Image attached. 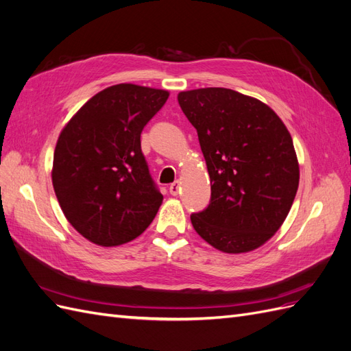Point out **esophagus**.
Returning a JSON list of instances; mask_svg holds the SVG:
<instances>
[{"mask_svg": "<svg viewBox=\"0 0 351 351\" xmlns=\"http://www.w3.org/2000/svg\"><path fill=\"white\" fill-rule=\"evenodd\" d=\"M168 190H169V195L177 196L178 192H180V183H178V182H174L171 186H169Z\"/></svg>", "mask_w": 351, "mask_h": 351, "instance_id": "34e87169", "label": "esophagus"}]
</instances>
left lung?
I'll return each mask as SVG.
<instances>
[{"label": "left lung", "mask_w": 351, "mask_h": 351, "mask_svg": "<svg viewBox=\"0 0 351 351\" xmlns=\"http://www.w3.org/2000/svg\"><path fill=\"white\" fill-rule=\"evenodd\" d=\"M210 177L208 208L190 215L197 234L226 253L258 249L282 226L299 187L293 139L267 104L226 88L178 93Z\"/></svg>", "instance_id": "obj_1"}]
</instances>
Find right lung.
<instances>
[{"label":"right lung","instance_id":"obj_1","mask_svg":"<svg viewBox=\"0 0 351 351\" xmlns=\"http://www.w3.org/2000/svg\"><path fill=\"white\" fill-rule=\"evenodd\" d=\"M169 93L121 83L92 97L62 129L52 186L74 230L99 246L132 241L162 204L141 147Z\"/></svg>","mask_w":351,"mask_h":351}]
</instances>
